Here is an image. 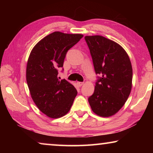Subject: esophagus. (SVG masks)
Masks as SVG:
<instances>
[{
    "instance_id": "34e87169",
    "label": "esophagus",
    "mask_w": 153,
    "mask_h": 153,
    "mask_svg": "<svg viewBox=\"0 0 153 153\" xmlns=\"http://www.w3.org/2000/svg\"><path fill=\"white\" fill-rule=\"evenodd\" d=\"M77 86H82L83 84H84V82H77Z\"/></svg>"
}]
</instances>
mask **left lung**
I'll use <instances>...</instances> for the list:
<instances>
[{"label":"left lung","instance_id":"left-lung-1","mask_svg":"<svg viewBox=\"0 0 153 153\" xmlns=\"http://www.w3.org/2000/svg\"><path fill=\"white\" fill-rule=\"evenodd\" d=\"M96 74L101 76L88 98L93 112L100 117L114 115L125 104L132 86V67L121 45L102 36H86Z\"/></svg>","mask_w":153,"mask_h":153}]
</instances>
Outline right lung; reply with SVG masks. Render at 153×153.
Returning <instances> with one entry per match:
<instances>
[{"label":"right lung","instance_id":"obj_1","mask_svg":"<svg viewBox=\"0 0 153 153\" xmlns=\"http://www.w3.org/2000/svg\"><path fill=\"white\" fill-rule=\"evenodd\" d=\"M83 37L80 33L55 32L40 40L27 60L26 81L33 101L48 117L56 119L69 112L77 92L66 79H59L69 49Z\"/></svg>","mask_w":153,"mask_h":153}]
</instances>
